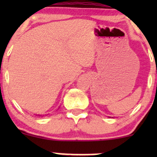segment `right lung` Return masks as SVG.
<instances>
[{
    "label": "right lung",
    "instance_id": "right-lung-1",
    "mask_svg": "<svg viewBox=\"0 0 157 157\" xmlns=\"http://www.w3.org/2000/svg\"><path fill=\"white\" fill-rule=\"evenodd\" d=\"M48 114H46V116H47ZM44 115H40V114H38V117H44Z\"/></svg>",
    "mask_w": 157,
    "mask_h": 157
}]
</instances>
